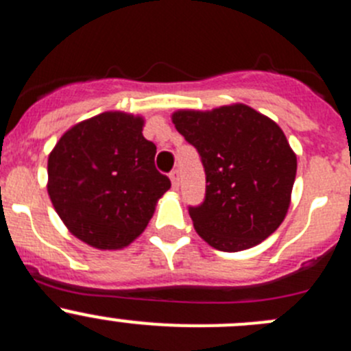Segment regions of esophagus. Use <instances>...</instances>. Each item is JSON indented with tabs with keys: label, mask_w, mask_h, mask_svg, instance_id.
Wrapping results in <instances>:
<instances>
[{
	"label": "esophagus",
	"mask_w": 351,
	"mask_h": 351,
	"mask_svg": "<svg viewBox=\"0 0 351 351\" xmlns=\"http://www.w3.org/2000/svg\"><path fill=\"white\" fill-rule=\"evenodd\" d=\"M170 182H172L173 189H179V170H172L170 172Z\"/></svg>",
	"instance_id": "1"
}]
</instances>
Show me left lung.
<instances>
[{
    "label": "left lung",
    "instance_id": "8db88e82",
    "mask_svg": "<svg viewBox=\"0 0 351 351\" xmlns=\"http://www.w3.org/2000/svg\"><path fill=\"white\" fill-rule=\"evenodd\" d=\"M172 122L205 167V202L189 206L199 238L220 252L269 238L288 213L296 178V155L282 129L243 103L178 110Z\"/></svg>",
    "mask_w": 351,
    "mask_h": 351
}]
</instances>
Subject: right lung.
Masks as SVG:
<instances>
[{
    "mask_svg": "<svg viewBox=\"0 0 351 351\" xmlns=\"http://www.w3.org/2000/svg\"><path fill=\"white\" fill-rule=\"evenodd\" d=\"M143 128L141 115L99 113L70 128L49 153V199L66 229L93 248L131 245L169 191Z\"/></svg>",
    "mask_w": 351,
    "mask_h": 351,
    "instance_id": "obj_1",
    "label": "right lung"
}]
</instances>
